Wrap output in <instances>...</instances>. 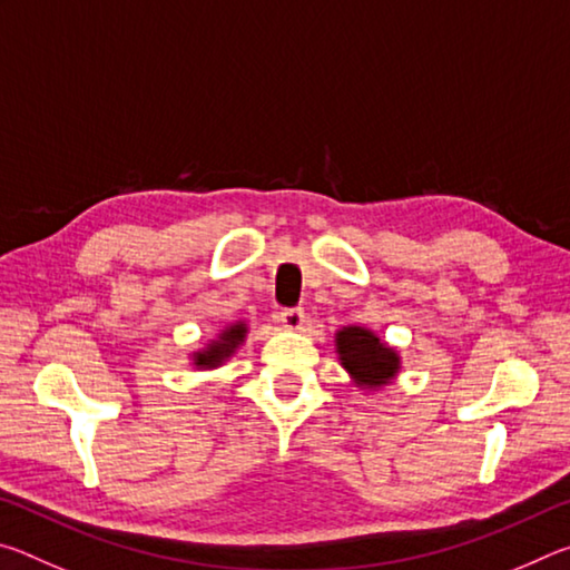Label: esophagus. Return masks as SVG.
<instances>
[{
  "label": "esophagus",
  "instance_id": "esophagus-1",
  "mask_svg": "<svg viewBox=\"0 0 570 570\" xmlns=\"http://www.w3.org/2000/svg\"><path fill=\"white\" fill-rule=\"evenodd\" d=\"M278 322H282L286 330H302L304 326V308L302 306H286L282 308V314H278Z\"/></svg>",
  "mask_w": 570,
  "mask_h": 570
}]
</instances>
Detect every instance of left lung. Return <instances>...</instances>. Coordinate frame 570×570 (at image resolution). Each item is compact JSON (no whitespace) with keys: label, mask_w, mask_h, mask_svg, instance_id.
<instances>
[{"label":"left lung","mask_w":570,"mask_h":570,"mask_svg":"<svg viewBox=\"0 0 570 570\" xmlns=\"http://www.w3.org/2000/svg\"><path fill=\"white\" fill-rule=\"evenodd\" d=\"M336 350H340L342 364L356 382L380 387V384L394 377L400 360L397 354L387 350L377 336L360 326H346L336 334Z\"/></svg>","instance_id":"1"}]
</instances>
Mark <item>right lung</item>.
I'll return each instance as SVG.
<instances>
[{
	"label": "right lung",
	"mask_w": 570,
	"mask_h": 570,
	"mask_svg": "<svg viewBox=\"0 0 570 570\" xmlns=\"http://www.w3.org/2000/svg\"><path fill=\"white\" fill-rule=\"evenodd\" d=\"M244 334H246L244 324L230 326V330L224 332V336H220V342L208 346V352L196 354V364L198 366H210V364H218L220 360H226V356L236 350V344L244 340Z\"/></svg>",
	"instance_id": "obj_1"
}]
</instances>
